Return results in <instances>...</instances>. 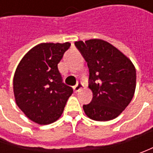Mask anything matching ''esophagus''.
<instances>
[{
	"label": "esophagus",
	"mask_w": 153,
	"mask_h": 153,
	"mask_svg": "<svg viewBox=\"0 0 153 153\" xmlns=\"http://www.w3.org/2000/svg\"><path fill=\"white\" fill-rule=\"evenodd\" d=\"M82 83L81 82H78L76 86H74L73 89H74V92L75 93H77V92H79L81 89H82Z\"/></svg>",
	"instance_id": "obj_1"
}]
</instances>
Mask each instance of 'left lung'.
<instances>
[{"instance_id": "8db88e82", "label": "left lung", "mask_w": 153, "mask_h": 153, "mask_svg": "<svg viewBox=\"0 0 153 153\" xmlns=\"http://www.w3.org/2000/svg\"><path fill=\"white\" fill-rule=\"evenodd\" d=\"M75 45L88 63L91 102L83 105L88 117L105 122L117 117L132 100L136 71L132 61L101 39L78 41Z\"/></svg>"}]
</instances>
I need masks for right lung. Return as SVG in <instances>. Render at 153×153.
I'll use <instances>...</instances> for the list:
<instances>
[{"label":"right lung","mask_w":153,"mask_h":153,"mask_svg":"<svg viewBox=\"0 0 153 153\" xmlns=\"http://www.w3.org/2000/svg\"><path fill=\"white\" fill-rule=\"evenodd\" d=\"M70 42L40 43L22 58L13 76L17 105L29 119L44 125L57 121L73 89L62 82L58 64Z\"/></svg>","instance_id":"obj_1"}]
</instances>
